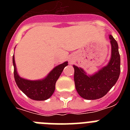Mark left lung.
I'll list each match as a JSON object with an SVG mask.
<instances>
[{"label":"left lung","mask_w":130,"mask_h":130,"mask_svg":"<svg viewBox=\"0 0 130 130\" xmlns=\"http://www.w3.org/2000/svg\"><path fill=\"white\" fill-rule=\"evenodd\" d=\"M111 58L109 64L96 74L88 76L81 68L73 65L74 82L77 93L87 100H96L107 94L117 82L120 74V55L118 44L111 35Z\"/></svg>","instance_id":"1"}]
</instances>
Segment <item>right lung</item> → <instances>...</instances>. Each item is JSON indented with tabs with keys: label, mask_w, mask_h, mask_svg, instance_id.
<instances>
[{
	"label": "right lung",
	"mask_w": 130,
	"mask_h": 130,
	"mask_svg": "<svg viewBox=\"0 0 130 130\" xmlns=\"http://www.w3.org/2000/svg\"><path fill=\"white\" fill-rule=\"evenodd\" d=\"M13 63L14 66V77L17 86L27 96L35 101H44L53 95L57 79H59L65 66L68 65L67 62H65L57 66L42 80L30 81L21 78L17 74L14 55L13 56Z\"/></svg>",
	"instance_id": "add662e5"
}]
</instances>
